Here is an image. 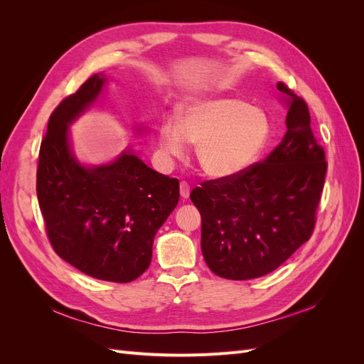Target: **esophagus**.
Masks as SVG:
<instances>
[{
    "mask_svg": "<svg viewBox=\"0 0 364 364\" xmlns=\"http://www.w3.org/2000/svg\"><path fill=\"white\" fill-rule=\"evenodd\" d=\"M179 190H181V197H182V199H183V200L188 199V197H190V191H191L190 185L186 183V182H181Z\"/></svg>",
    "mask_w": 364,
    "mask_h": 364,
    "instance_id": "1",
    "label": "esophagus"
}]
</instances>
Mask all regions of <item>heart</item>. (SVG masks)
<instances>
[{
    "instance_id": "obj_1",
    "label": "heart",
    "mask_w": 364,
    "mask_h": 364,
    "mask_svg": "<svg viewBox=\"0 0 364 364\" xmlns=\"http://www.w3.org/2000/svg\"><path fill=\"white\" fill-rule=\"evenodd\" d=\"M270 138V121L259 107L235 97H206L186 103L181 121L162 119L159 147L183 158L188 142L197 146V161L211 178H229L249 168Z\"/></svg>"
}]
</instances>
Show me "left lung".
Listing matches in <instances>:
<instances>
[{"mask_svg": "<svg viewBox=\"0 0 364 364\" xmlns=\"http://www.w3.org/2000/svg\"><path fill=\"white\" fill-rule=\"evenodd\" d=\"M287 132L270 155L190 194L202 215V253L215 274L243 281L278 269L310 240L328 164L304 98L279 82Z\"/></svg>", "mask_w": 364, "mask_h": 364, "instance_id": "8db88e82", "label": "left lung"}]
</instances>
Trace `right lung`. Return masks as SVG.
Segmentation results:
<instances>
[{"label":"right lung","instance_id":"1","mask_svg":"<svg viewBox=\"0 0 364 364\" xmlns=\"http://www.w3.org/2000/svg\"><path fill=\"white\" fill-rule=\"evenodd\" d=\"M105 82L94 74L50 115L36 193L54 252L87 277L123 284L149 269L153 240L179 202V181L130 150L98 167L74 158L68 126L97 100Z\"/></svg>","mask_w":364,"mask_h":364}]
</instances>
